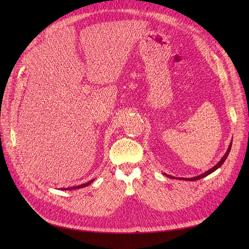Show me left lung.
Wrapping results in <instances>:
<instances>
[{
	"mask_svg": "<svg viewBox=\"0 0 249 249\" xmlns=\"http://www.w3.org/2000/svg\"><path fill=\"white\" fill-rule=\"evenodd\" d=\"M231 145H232V142L230 143V145H229V147H228V150L226 151V153L224 154V156L223 158L221 159V160L215 165V166H213L212 168H210L209 169V171H207L206 173H204V174H202V175H200V176H198V177H195V178H179V179L181 178V179H185V180H198V179H200V178H205V177H207L208 175H210V174H212L213 172H215L217 168H219L222 164L224 163V161L226 160V159H227V156H228V154H229V152H230V149H231ZM166 177H168V178H174V177H172V176H168V175H165Z\"/></svg>",
	"mask_w": 249,
	"mask_h": 249,
	"instance_id": "8db88e82",
	"label": "left lung"
}]
</instances>
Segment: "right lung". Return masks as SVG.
I'll use <instances>...</instances> for the list:
<instances>
[{"label":"right lung","instance_id":"obj_1","mask_svg":"<svg viewBox=\"0 0 249 249\" xmlns=\"http://www.w3.org/2000/svg\"><path fill=\"white\" fill-rule=\"evenodd\" d=\"M94 181V179H91V180H89V181H88V182H86V184H83V185H80V186H76V187H71V188H65V189H61V190H75V189H82V188H85V187H88L89 185H90L91 182Z\"/></svg>","mask_w":249,"mask_h":249}]
</instances>
